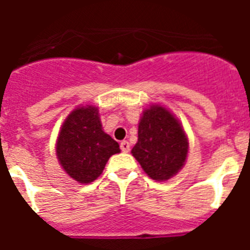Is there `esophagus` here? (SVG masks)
Masks as SVG:
<instances>
[{"instance_id": "obj_1", "label": "esophagus", "mask_w": 250, "mask_h": 250, "mask_svg": "<svg viewBox=\"0 0 250 250\" xmlns=\"http://www.w3.org/2000/svg\"><path fill=\"white\" fill-rule=\"evenodd\" d=\"M120 149L123 150L124 152H129V151H130V144H129V141H126V140L121 141V143H120Z\"/></svg>"}]
</instances>
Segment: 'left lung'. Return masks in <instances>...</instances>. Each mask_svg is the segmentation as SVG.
I'll return each mask as SVG.
<instances>
[{"mask_svg": "<svg viewBox=\"0 0 250 250\" xmlns=\"http://www.w3.org/2000/svg\"><path fill=\"white\" fill-rule=\"evenodd\" d=\"M188 149L184 130L169 110L152 105L143 112L131 154L150 178L163 182L175 175L187 160Z\"/></svg>", "mask_w": 250, "mask_h": 250, "instance_id": "obj_1", "label": "left lung"}]
</instances>
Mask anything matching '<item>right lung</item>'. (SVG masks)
Segmentation results:
<instances>
[{"label":"right lung","instance_id":"1","mask_svg":"<svg viewBox=\"0 0 250 250\" xmlns=\"http://www.w3.org/2000/svg\"><path fill=\"white\" fill-rule=\"evenodd\" d=\"M120 152L119 144L104 132L95 106L77 107L63 123L56 143V155L66 173L89 184L103 173L109 158Z\"/></svg>","mask_w":250,"mask_h":250}]
</instances>
